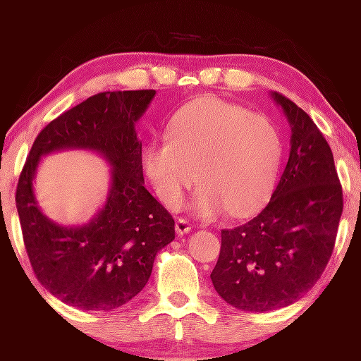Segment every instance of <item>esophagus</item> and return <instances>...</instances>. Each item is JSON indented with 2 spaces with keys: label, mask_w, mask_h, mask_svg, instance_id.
Listing matches in <instances>:
<instances>
[{
  "label": "esophagus",
  "mask_w": 361,
  "mask_h": 361,
  "mask_svg": "<svg viewBox=\"0 0 361 361\" xmlns=\"http://www.w3.org/2000/svg\"><path fill=\"white\" fill-rule=\"evenodd\" d=\"M176 231L179 235H184V233L190 232V224L187 219H177L176 221Z\"/></svg>",
  "instance_id": "obj_1"
}]
</instances>
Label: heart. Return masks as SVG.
Returning a JSON list of instances; mask_svg holds the SVG:
<instances>
[{"instance_id":"b5f03b06","label":"heart","mask_w":361,"mask_h":361,"mask_svg":"<svg viewBox=\"0 0 361 361\" xmlns=\"http://www.w3.org/2000/svg\"><path fill=\"white\" fill-rule=\"evenodd\" d=\"M282 151V135L269 118L219 97H199L171 119L169 139L144 149V169L169 209L179 207L199 180L194 207L200 217L226 209L245 217L272 194Z\"/></svg>"}]
</instances>
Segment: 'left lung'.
Here are the masks:
<instances>
[{
	"instance_id": "obj_1",
	"label": "left lung",
	"mask_w": 361,
	"mask_h": 361,
	"mask_svg": "<svg viewBox=\"0 0 361 361\" xmlns=\"http://www.w3.org/2000/svg\"><path fill=\"white\" fill-rule=\"evenodd\" d=\"M272 96L292 126L288 162L265 209L221 232V254L210 274L228 305L259 313L292 305L317 283L343 212L329 142L305 111L280 92Z\"/></svg>"
}]
</instances>
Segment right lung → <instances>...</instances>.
I'll return each mask as SVG.
<instances>
[{"mask_svg": "<svg viewBox=\"0 0 361 361\" xmlns=\"http://www.w3.org/2000/svg\"><path fill=\"white\" fill-rule=\"evenodd\" d=\"M154 89L107 91L87 97L41 129L16 185V209L31 269L43 287L79 310H114L146 287L157 252L176 237L174 219L144 187L142 144L134 123ZM86 147L104 153L113 185L102 212L84 228L48 221L32 195L43 153Z\"/></svg>", "mask_w": 361, "mask_h": 361, "instance_id": "right-lung-1", "label": "right lung"}]
</instances>
